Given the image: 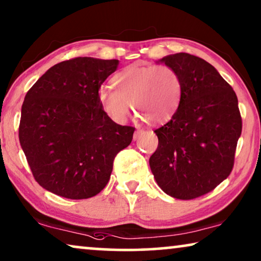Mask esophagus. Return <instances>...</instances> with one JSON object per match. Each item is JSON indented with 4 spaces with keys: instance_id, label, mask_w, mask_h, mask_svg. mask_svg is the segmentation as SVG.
I'll return each mask as SVG.
<instances>
[{
    "instance_id": "34e87169",
    "label": "esophagus",
    "mask_w": 261,
    "mask_h": 261,
    "mask_svg": "<svg viewBox=\"0 0 261 261\" xmlns=\"http://www.w3.org/2000/svg\"><path fill=\"white\" fill-rule=\"evenodd\" d=\"M143 130H136L135 134H134V141H137V139H139V137L143 135Z\"/></svg>"
}]
</instances>
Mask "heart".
<instances>
[{
  "mask_svg": "<svg viewBox=\"0 0 261 261\" xmlns=\"http://www.w3.org/2000/svg\"><path fill=\"white\" fill-rule=\"evenodd\" d=\"M115 91H98V104L116 123H124L131 115L151 126L169 122L177 112L183 95L179 73L164 65H130L111 79Z\"/></svg>",
  "mask_w": 261,
  "mask_h": 261,
  "instance_id": "b5f03b06",
  "label": "heart"
}]
</instances>
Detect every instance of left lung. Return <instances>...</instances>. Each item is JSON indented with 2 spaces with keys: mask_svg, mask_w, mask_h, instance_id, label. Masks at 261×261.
Masks as SVG:
<instances>
[{
  "mask_svg": "<svg viewBox=\"0 0 261 261\" xmlns=\"http://www.w3.org/2000/svg\"><path fill=\"white\" fill-rule=\"evenodd\" d=\"M183 82L170 122L155 130L159 146L149 160L157 185L179 200L212 192L228 177L242 129L238 98L214 66L188 53L161 59Z\"/></svg>",
  "mask_w": 261,
  "mask_h": 261,
  "instance_id": "1",
  "label": "left lung"
}]
</instances>
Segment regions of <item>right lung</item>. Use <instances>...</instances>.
<instances>
[{
	"label": "right lung",
	"mask_w": 261,
	"mask_h": 261,
	"mask_svg": "<svg viewBox=\"0 0 261 261\" xmlns=\"http://www.w3.org/2000/svg\"><path fill=\"white\" fill-rule=\"evenodd\" d=\"M119 61L74 58L50 67L21 109L19 138L33 176L66 199H89L108 185L113 160L130 145L135 127L105 115L98 91Z\"/></svg>",
	"instance_id": "right-lung-1"
}]
</instances>
